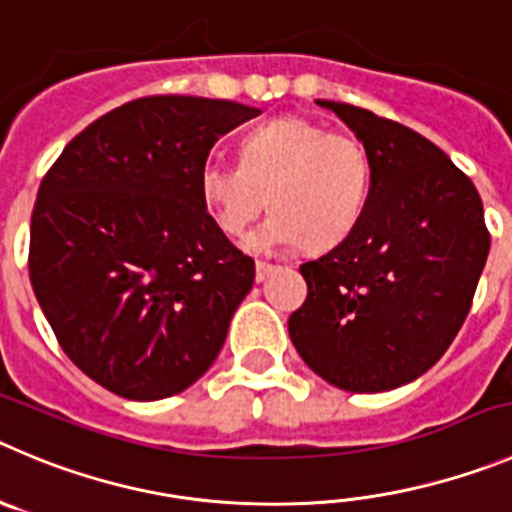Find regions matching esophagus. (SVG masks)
Segmentation results:
<instances>
[{
	"instance_id": "esophagus-1",
	"label": "esophagus",
	"mask_w": 512,
	"mask_h": 512,
	"mask_svg": "<svg viewBox=\"0 0 512 512\" xmlns=\"http://www.w3.org/2000/svg\"><path fill=\"white\" fill-rule=\"evenodd\" d=\"M272 270H275V265H270V262H255V280H257V283H262V280H265Z\"/></svg>"
}]
</instances>
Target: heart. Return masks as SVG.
Returning <instances> with one entry per match:
<instances>
[{
  "label": "heart",
  "mask_w": 512,
  "mask_h": 512,
  "mask_svg": "<svg viewBox=\"0 0 512 512\" xmlns=\"http://www.w3.org/2000/svg\"><path fill=\"white\" fill-rule=\"evenodd\" d=\"M204 207L224 234L242 237L272 214L247 240L260 255H280L308 242L333 247L356 229L371 197V159L351 133L328 131L300 116L267 121L245 133L240 164L209 161L199 171Z\"/></svg>",
  "instance_id": "heart-1"
}]
</instances>
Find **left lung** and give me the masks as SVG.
<instances>
[{
  "label": "left lung",
  "instance_id": "1",
  "mask_svg": "<svg viewBox=\"0 0 512 512\" xmlns=\"http://www.w3.org/2000/svg\"><path fill=\"white\" fill-rule=\"evenodd\" d=\"M315 103L364 143L371 197L346 240L300 265L308 298L290 315V341L328 384L389 391L432 369L470 313L490 252L482 199L412 128L356 105Z\"/></svg>",
  "mask_w": 512,
  "mask_h": 512
}]
</instances>
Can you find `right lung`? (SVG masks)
I'll list each match as a JSON object with an SVG mask.
<instances>
[{
    "mask_svg": "<svg viewBox=\"0 0 512 512\" xmlns=\"http://www.w3.org/2000/svg\"><path fill=\"white\" fill-rule=\"evenodd\" d=\"M260 108L151 95L90 123L52 164L30 224V280L62 351L113 394L156 401L207 374L255 262L199 194L219 136Z\"/></svg>",
    "mask_w": 512,
    "mask_h": 512,
    "instance_id": "right-lung-1",
    "label": "right lung"
}]
</instances>
